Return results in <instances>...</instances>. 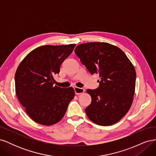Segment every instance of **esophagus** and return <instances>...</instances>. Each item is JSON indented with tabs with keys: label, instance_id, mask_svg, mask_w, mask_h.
<instances>
[{
	"label": "esophagus",
	"instance_id": "34e87169",
	"mask_svg": "<svg viewBox=\"0 0 156 156\" xmlns=\"http://www.w3.org/2000/svg\"><path fill=\"white\" fill-rule=\"evenodd\" d=\"M74 90H75V94H77V95H79V94H81L83 93L84 92V89L83 88H79L75 87H74Z\"/></svg>",
	"mask_w": 156,
	"mask_h": 156
}]
</instances>
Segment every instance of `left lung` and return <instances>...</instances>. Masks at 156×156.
Listing matches in <instances>:
<instances>
[{"label":"left lung","mask_w":156,"mask_h":156,"mask_svg":"<svg viewBox=\"0 0 156 156\" xmlns=\"http://www.w3.org/2000/svg\"><path fill=\"white\" fill-rule=\"evenodd\" d=\"M75 53L91 74H99L100 85L87 90L92 101L86 108L88 119L100 126H111L128 112L133 100L136 72L120 48L105 42L76 47Z\"/></svg>","instance_id":"1"}]
</instances>
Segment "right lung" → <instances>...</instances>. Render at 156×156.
Returning <instances> with one entry per match:
<instances>
[{
    "label": "right lung",
    "instance_id": "obj_1",
    "mask_svg": "<svg viewBox=\"0 0 156 156\" xmlns=\"http://www.w3.org/2000/svg\"><path fill=\"white\" fill-rule=\"evenodd\" d=\"M75 44L43 45L28 54L15 75L16 93L27 115L36 123L51 126L62 120L75 96L72 87L54 86L64 60Z\"/></svg>",
    "mask_w": 156,
    "mask_h": 156
}]
</instances>
